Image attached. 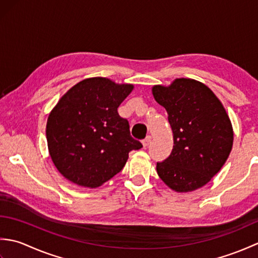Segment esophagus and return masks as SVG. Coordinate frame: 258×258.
<instances>
[{
	"mask_svg": "<svg viewBox=\"0 0 258 258\" xmlns=\"http://www.w3.org/2000/svg\"><path fill=\"white\" fill-rule=\"evenodd\" d=\"M151 141H152V136L151 135H147L146 138L143 141H142V144H143L144 147H147V146H149V144L151 143Z\"/></svg>",
	"mask_w": 258,
	"mask_h": 258,
	"instance_id": "1",
	"label": "esophagus"
}]
</instances>
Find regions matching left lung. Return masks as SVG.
Listing matches in <instances>:
<instances>
[{"mask_svg": "<svg viewBox=\"0 0 258 258\" xmlns=\"http://www.w3.org/2000/svg\"><path fill=\"white\" fill-rule=\"evenodd\" d=\"M155 101L165 107L174 138L171 155L157 163L158 176L169 188L187 193L206 185L232 151V122L210 87L193 79L154 85Z\"/></svg>", "mask_w": 258, "mask_h": 258, "instance_id": "obj_1", "label": "left lung"}]
</instances>
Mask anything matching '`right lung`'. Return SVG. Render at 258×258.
Returning a JSON list of instances; mask_svg holds the SVG:
<instances>
[{
  "label": "right lung",
  "instance_id": "right-lung-1",
  "mask_svg": "<svg viewBox=\"0 0 258 258\" xmlns=\"http://www.w3.org/2000/svg\"><path fill=\"white\" fill-rule=\"evenodd\" d=\"M133 84L106 78L79 82L59 98L48 114V153L57 171L79 186L96 188L124 167L141 142L130 134L127 119L117 108Z\"/></svg>",
  "mask_w": 258,
  "mask_h": 258
}]
</instances>
